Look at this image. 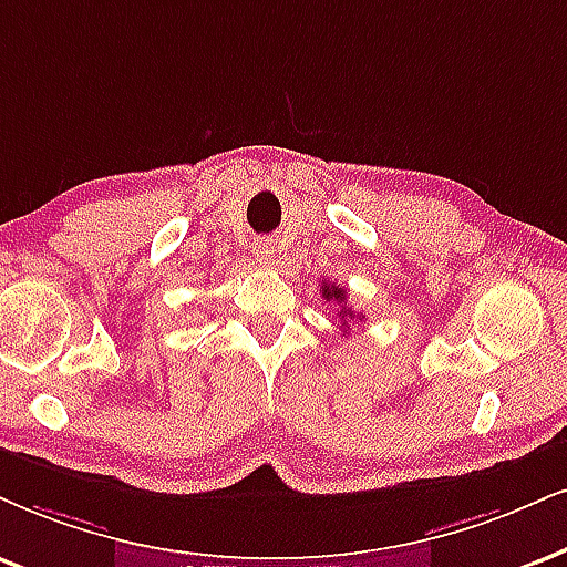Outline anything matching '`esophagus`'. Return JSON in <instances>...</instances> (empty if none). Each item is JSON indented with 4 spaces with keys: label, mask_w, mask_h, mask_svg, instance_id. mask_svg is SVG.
<instances>
[{
    "label": "esophagus",
    "mask_w": 567,
    "mask_h": 567,
    "mask_svg": "<svg viewBox=\"0 0 567 567\" xmlns=\"http://www.w3.org/2000/svg\"><path fill=\"white\" fill-rule=\"evenodd\" d=\"M251 251H255L257 260L270 262L272 257H276V241H272V239H260V241H255V247H251Z\"/></svg>",
    "instance_id": "obj_1"
}]
</instances>
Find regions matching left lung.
Segmentation results:
<instances>
[{"instance_id": "8db88e82", "label": "left lung", "mask_w": 567, "mask_h": 567, "mask_svg": "<svg viewBox=\"0 0 567 567\" xmlns=\"http://www.w3.org/2000/svg\"><path fill=\"white\" fill-rule=\"evenodd\" d=\"M323 297H326V302H337V305H341V312H339L341 326L349 328V318H354V312L349 310L347 302H344L347 291L341 289V286H333V284H326V281H323Z\"/></svg>"}]
</instances>
